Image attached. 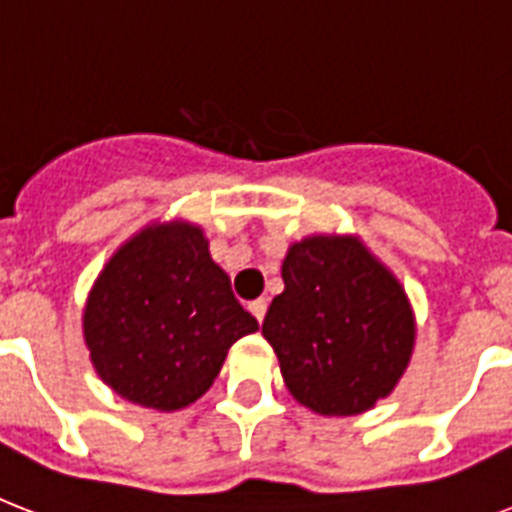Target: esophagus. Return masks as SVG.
I'll list each match as a JSON object with an SVG mask.
<instances>
[{
	"label": "esophagus",
	"mask_w": 512,
	"mask_h": 512,
	"mask_svg": "<svg viewBox=\"0 0 512 512\" xmlns=\"http://www.w3.org/2000/svg\"><path fill=\"white\" fill-rule=\"evenodd\" d=\"M249 311H252V316H255L260 324H263L265 311H268V303H265V300H252V303H249Z\"/></svg>",
	"instance_id": "esophagus-1"
}]
</instances>
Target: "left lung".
<instances>
[{"label": "left lung", "mask_w": 512, "mask_h": 512, "mask_svg": "<svg viewBox=\"0 0 512 512\" xmlns=\"http://www.w3.org/2000/svg\"><path fill=\"white\" fill-rule=\"evenodd\" d=\"M284 292L263 337L303 406L327 417L372 409L396 388L414 348V316L398 279L356 236H308L281 265Z\"/></svg>", "instance_id": "8db88e82"}]
</instances>
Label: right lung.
I'll use <instances>...</instances> for the list:
<instances>
[{
  "label": "right lung",
  "instance_id": "1",
  "mask_svg": "<svg viewBox=\"0 0 512 512\" xmlns=\"http://www.w3.org/2000/svg\"><path fill=\"white\" fill-rule=\"evenodd\" d=\"M257 321L209 257L199 225L172 220L135 233L100 271L84 342L100 380L132 404L175 412L220 374L228 348Z\"/></svg>",
  "mask_w": 512,
  "mask_h": 512
}]
</instances>
